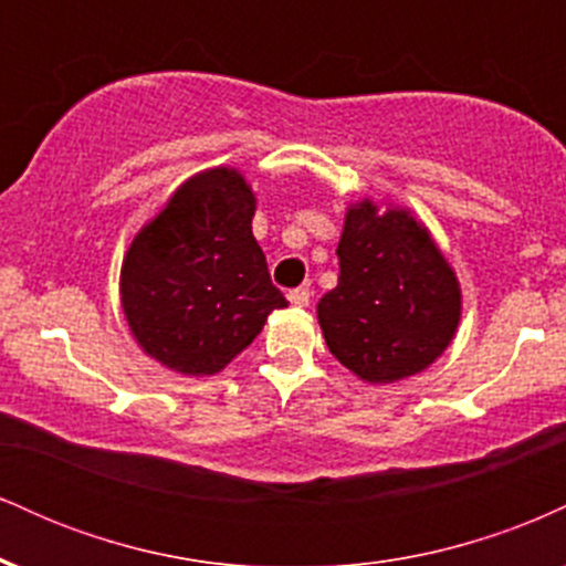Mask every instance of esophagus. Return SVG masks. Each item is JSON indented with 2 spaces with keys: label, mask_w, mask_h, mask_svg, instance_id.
Masks as SVG:
<instances>
[{
  "label": "esophagus",
  "mask_w": 566,
  "mask_h": 566,
  "mask_svg": "<svg viewBox=\"0 0 566 566\" xmlns=\"http://www.w3.org/2000/svg\"><path fill=\"white\" fill-rule=\"evenodd\" d=\"M287 301L295 305V308H305V305L311 303V290L308 287H297V290H290Z\"/></svg>",
  "instance_id": "34e87169"
}]
</instances>
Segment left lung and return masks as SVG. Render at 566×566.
<instances>
[{"mask_svg": "<svg viewBox=\"0 0 566 566\" xmlns=\"http://www.w3.org/2000/svg\"><path fill=\"white\" fill-rule=\"evenodd\" d=\"M337 287L316 305L329 354L386 386L423 373L452 343L463 295L431 231L405 207L361 199L337 242Z\"/></svg>", "mask_w": 566, "mask_h": 566, "instance_id": "1", "label": "left lung"}]
</instances>
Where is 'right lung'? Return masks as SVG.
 <instances>
[{
  "mask_svg": "<svg viewBox=\"0 0 566 566\" xmlns=\"http://www.w3.org/2000/svg\"><path fill=\"white\" fill-rule=\"evenodd\" d=\"M255 193L233 167L197 172L135 233L122 311L138 346L172 373L216 375L287 301L252 237Z\"/></svg>",
  "mask_w": 566,
  "mask_h": 566,
  "instance_id": "right-lung-1",
  "label": "right lung"
}]
</instances>
